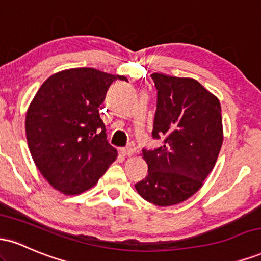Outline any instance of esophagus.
I'll use <instances>...</instances> for the list:
<instances>
[{"mask_svg":"<svg viewBox=\"0 0 261 261\" xmlns=\"http://www.w3.org/2000/svg\"><path fill=\"white\" fill-rule=\"evenodd\" d=\"M120 152L124 155H126V157H131V155L134 154V148L133 147H124L120 149Z\"/></svg>","mask_w":261,"mask_h":261,"instance_id":"obj_1","label":"esophagus"}]
</instances>
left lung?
I'll return each instance as SVG.
<instances>
[{
	"instance_id": "8db88e82",
	"label": "left lung",
	"mask_w": 261,
	"mask_h": 261,
	"mask_svg": "<svg viewBox=\"0 0 261 261\" xmlns=\"http://www.w3.org/2000/svg\"><path fill=\"white\" fill-rule=\"evenodd\" d=\"M157 88L154 149H142L148 174L135 185L146 201L172 206L193 196L212 172L223 142L220 100L196 80L152 73Z\"/></svg>"
}]
</instances>
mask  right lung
I'll return each instance as SVG.
<instances>
[{"instance_id": "obj_1", "label": "right lung", "mask_w": 261, "mask_h": 261, "mask_svg": "<svg viewBox=\"0 0 261 261\" xmlns=\"http://www.w3.org/2000/svg\"><path fill=\"white\" fill-rule=\"evenodd\" d=\"M116 80L127 81L89 67L61 71L45 81L28 108L25 135L33 161L66 195L91 189L116 160L99 115Z\"/></svg>"}]
</instances>
